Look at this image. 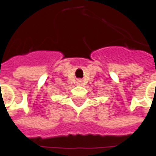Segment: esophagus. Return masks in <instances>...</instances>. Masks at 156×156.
<instances>
[{
  "mask_svg": "<svg viewBox=\"0 0 156 156\" xmlns=\"http://www.w3.org/2000/svg\"><path fill=\"white\" fill-rule=\"evenodd\" d=\"M77 82H78V83H79V84H80V83H82L81 80H78V81H77Z\"/></svg>",
  "mask_w": 156,
  "mask_h": 156,
  "instance_id": "esophagus-1",
  "label": "esophagus"
}]
</instances>
